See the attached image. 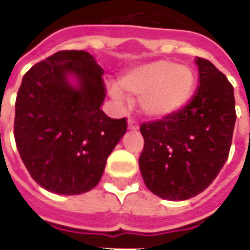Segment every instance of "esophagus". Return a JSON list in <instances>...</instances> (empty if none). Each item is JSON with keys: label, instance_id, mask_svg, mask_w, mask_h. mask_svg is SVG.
Masks as SVG:
<instances>
[{"label": "esophagus", "instance_id": "1", "mask_svg": "<svg viewBox=\"0 0 250 250\" xmlns=\"http://www.w3.org/2000/svg\"><path fill=\"white\" fill-rule=\"evenodd\" d=\"M128 128L130 130H138L139 128V125L135 119H128Z\"/></svg>", "mask_w": 250, "mask_h": 250}]
</instances>
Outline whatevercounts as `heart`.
<instances>
[{
  "label": "heart",
  "mask_w": 250,
  "mask_h": 250,
  "mask_svg": "<svg viewBox=\"0 0 250 250\" xmlns=\"http://www.w3.org/2000/svg\"><path fill=\"white\" fill-rule=\"evenodd\" d=\"M125 93L141 97V108L150 118H167L179 112L191 100L195 74L188 66L169 61H154L141 64L120 78ZM115 99H122L120 89L112 88Z\"/></svg>",
  "instance_id": "1"
}]
</instances>
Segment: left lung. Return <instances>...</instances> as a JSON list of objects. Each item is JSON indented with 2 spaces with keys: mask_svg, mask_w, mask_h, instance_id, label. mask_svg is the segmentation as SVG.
Listing matches in <instances>:
<instances>
[{
  "mask_svg": "<svg viewBox=\"0 0 250 250\" xmlns=\"http://www.w3.org/2000/svg\"><path fill=\"white\" fill-rule=\"evenodd\" d=\"M199 86L186 107L141 125L139 169L146 187L169 200L203 192L228 160L235 125L233 85L210 61L196 59Z\"/></svg>",
  "mask_w": 250,
  "mask_h": 250,
  "instance_id": "left-lung-1",
  "label": "left lung"
}]
</instances>
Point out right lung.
<instances>
[{
	"instance_id": "add662e5",
	"label": "right lung",
	"mask_w": 250,
	"mask_h": 250,
	"mask_svg": "<svg viewBox=\"0 0 250 250\" xmlns=\"http://www.w3.org/2000/svg\"><path fill=\"white\" fill-rule=\"evenodd\" d=\"M103 69L86 51L63 50L34 64L16 97L15 141L31 177L59 195L90 191L108 155L127 131V119L100 109ZM79 80L71 87L67 76Z\"/></svg>"
}]
</instances>
